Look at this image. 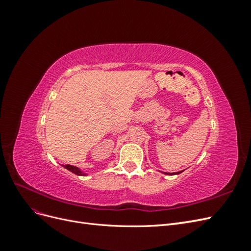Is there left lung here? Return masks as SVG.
Listing matches in <instances>:
<instances>
[{"mask_svg": "<svg viewBox=\"0 0 251 251\" xmlns=\"http://www.w3.org/2000/svg\"><path fill=\"white\" fill-rule=\"evenodd\" d=\"M180 173H182V171H181V172H178V173H170V174H168V175H175V174H180Z\"/></svg>", "mask_w": 251, "mask_h": 251, "instance_id": "8db88e82", "label": "left lung"}]
</instances>
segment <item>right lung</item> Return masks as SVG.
<instances>
[{
  "label": "right lung",
  "mask_w": 251,
  "mask_h": 251,
  "mask_svg": "<svg viewBox=\"0 0 251 251\" xmlns=\"http://www.w3.org/2000/svg\"><path fill=\"white\" fill-rule=\"evenodd\" d=\"M64 168H66L68 171L72 172L75 175H78V176H86V174H83L78 168H76V166H73V165H70V164H66V165H64Z\"/></svg>",
  "instance_id": "1"
}]
</instances>
